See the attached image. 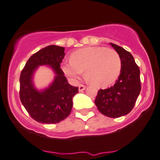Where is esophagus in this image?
Returning <instances> with one entry per match:
<instances>
[{
  "mask_svg": "<svg viewBox=\"0 0 160 160\" xmlns=\"http://www.w3.org/2000/svg\"><path fill=\"white\" fill-rule=\"evenodd\" d=\"M85 88H86V86H84V85H83V84L79 85V92H80L84 91Z\"/></svg>",
  "mask_w": 160,
  "mask_h": 160,
  "instance_id": "esophagus-1",
  "label": "esophagus"
}]
</instances>
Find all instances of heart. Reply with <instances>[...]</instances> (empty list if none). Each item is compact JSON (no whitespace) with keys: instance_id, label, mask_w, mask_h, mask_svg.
Returning a JSON list of instances; mask_svg holds the SVG:
<instances>
[{"instance_id":"b5f03b06","label":"heart","mask_w":160,"mask_h":160,"mask_svg":"<svg viewBox=\"0 0 160 160\" xmlns=\"http://www.w3.org/2000/svg\"><path fill=\"white\" fill-rule=\"evenodd\" d=\"M71 62H65L62 68L73 81L79 80L84 71L85 77L98 88L114 83L122 70V58L116 50L104 46H90L72 53Z\"/></svg>"}]
</instances>
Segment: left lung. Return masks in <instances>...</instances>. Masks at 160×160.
Listing matches in <instances>:
<instances>
[{
  "label": "left lung",
  "instance_id": "left-lung-1",
  "mask_svg": "<svg viewBox=\"0 0 160 160\" xmlns=\"http://www.w3.org/2000/svg\"><path fill=\"white\" fill-rule=\"evenodd\" d=\"M110 45L122 58V70L114 86L98 90L95 103L102 114L116 118L132 110L141 86L140 68L132 55L118 45Z\"/></svg>",
  "mask_w": 160,
  "mask_h": 160
}]
</instances>
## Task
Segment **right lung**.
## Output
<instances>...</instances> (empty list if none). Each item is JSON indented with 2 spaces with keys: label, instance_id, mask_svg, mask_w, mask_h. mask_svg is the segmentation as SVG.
I'll use <instances>...</instances> for the list:
<instances>
[{
  "label": "right lung",
  "instance_id": "obj_1",
  "mask_svg": "<svg viewBox=\"0 0 160 160\" xmlns=\"http://www.w3.org/2000/svg\"><path fill=\"white\" fill-rule=\"evenodd\" d=\"M65 55L64 47L54 45L46 46L28 59L20 74V100L31 117L40 123H58L71 113L72 98L78 92V88L68 83L60 68ZM41 65L50 66L55 77L48 88L38 91L32 83V77Z\"/></svg>",
  "mask_w": 160,
  "mask_h": 160
}]
</instances>
